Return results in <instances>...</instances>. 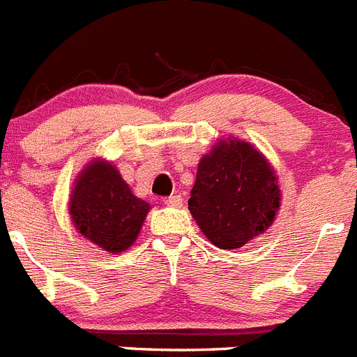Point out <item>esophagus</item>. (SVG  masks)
Instances as JSON below:
<instances>
[{"label": "esophagus", "instance_id": "1", "mask_svg": "<svg viewBox=\"0 0 357 357\" xmlns=\"http://www.w3.org/2000/svg\"><path fill=\"white\" fill-rule=\"evenodd\" d=\"M164 204L172 206V208H178V206H182V197L181 195H172V197L164 199Z\"/></svg>", "mask_w": 357, "mask_h": 357}]
</instances>
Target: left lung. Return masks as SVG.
I'll return each instance as SVG.
<instances>
[{
  "mask_svg": "<svg viewBox=\"0 0 357 357\" xmlns=\"http://www.w3.org/2000/svg\"><path fill=\"white\" fill-rule=\"evenodd\" d=\"M188 206L209 242L238 249L273 224L280 190L260 151L224 141L200 160Z\"/></svg>",
  "mask_w": 357,
  "mask_h": 357,
  "instance_id": "left-lung-1",
  "label": "left lung"
}]
</instances>
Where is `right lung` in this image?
Returning <instances> with one entry per match:
<instances>
[{
    "label": "right lung",
    "mask_w": 357,
    "mask_h": 357,
    "mask_svg": "<svg viewBox=\"0 0 357 357\" xmlns=\"http://www.w3.org/2000/svg\"><path fill=\"white\" fill-rule=\"evenodd\" d=\"M149 204L137 199L112 164L91 162L81 173L70 200L75 229L109 252L135 242Z\"/></svg>",
    "instance_id": "obj_1"
}]
</instances>
